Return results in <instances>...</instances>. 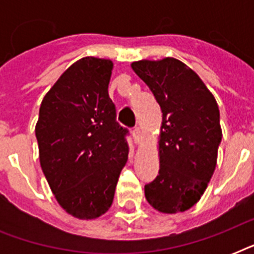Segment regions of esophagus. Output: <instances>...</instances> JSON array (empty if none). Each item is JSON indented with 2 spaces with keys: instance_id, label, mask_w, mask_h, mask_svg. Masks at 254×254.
I'll return each instance as SVG.
<instances>
[{
  "instance_id": "obj_1",
  "label": "esophagus",
  "mask_w": 254,
  "mask_h": 254,
  "mask_svg": "<svg viewBox=\"0 0 254 254\" xmlns=\"http://www.w3.org/2000/svg\"><path fill=\"white\" fill-rule=\"evenodd\" d=\"M131 134H133L134 143H139L141 141H142V133H141V130H139V127H135V129H133Z\"/></svg>"
}]
</instances>
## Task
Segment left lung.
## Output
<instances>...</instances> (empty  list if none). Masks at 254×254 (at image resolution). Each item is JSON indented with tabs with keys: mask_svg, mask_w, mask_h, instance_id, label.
<instances>
[{
	"mask_svg": "<svg viewBox=\"0 0 254 254\" xmlns=\"http://www.w3.org/2000/svg\"><path fill=\"white\" fill-rule=\"evenodd\" d=\"M131 68L162 111L159 173L145 186V196L159 212H185L199 201L216 167L223 137L216 100L196 72L174 58L133 62Z\"/></svg>",
	"mask_w": 254,
	"mask_h": 254,
	"instance_id": "obj_1",
	"label": "left lung"
}]
</instances>
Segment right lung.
<instances>
[{"mask_svg": "<svg viewBox=\"0 0 254 254\" xmlns=\"http://www.w3.org/2000/svg\"><path fill=\"white\" fill-rule=\"evenodd\" d=\"M113 63L87 57L69 65L42 100L35 135L50 189L65 212L92 220L107 212L127 161V129L108 95Z\"/></svg>", "mask_w": 254, "mask_h": 254, "instance_id": "1", "label": "right lung"}]
</instances>
